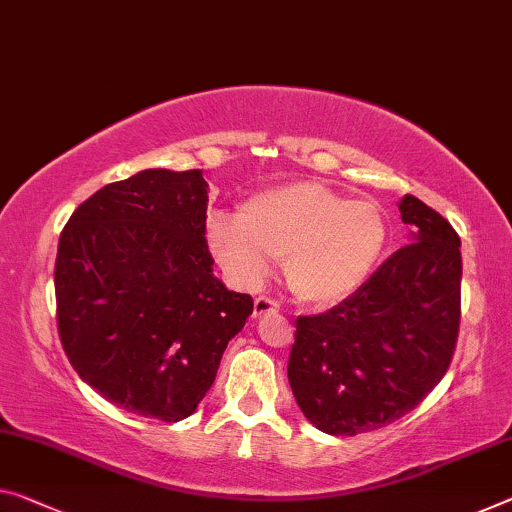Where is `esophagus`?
I'll use <instances>...</instances> for the list:
<instances>
[{
	"label": "esophagus",
	"mask_w": 512,
	"mask_h": 512,
	"mask_svg": "<svg viewBox=\"0 0 512 512\" xmlns=\"http://www.w3.org/2000/svg\"><path fill=\"white\" fill-rule=\"evenodd\" d=\"M279 311V304L270 300V297H256L254 302V318H261L265 316V313H274Z\"/></svg>",
	"instance_id": "obj_1"
}]
</instances>
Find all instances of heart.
Wrapping results in <instances>:
<instances>
[{
	"instance_id": "obj_1",
	"label": "heart",
	"mask_w": 512,
	"mask_h": 512,
	"mask_svg": "<svg viewBox=\"0 0 512 512\" xmlns=\"http://www.w3.org/2000/svg\"><path fill=\"white\" fill-rule=\"evenodd\" d=\"M387 242L382 210L371 201H343L327 187L295 183L242 203L238 219L210 217L208 247L242 288H256L270 258L297 300L343 302L368 279Z\"/></svg>"
}]
</instances>
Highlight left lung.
I'll return each mask as SVG.
<instances>
[{
	"label": "left lung",
	"instance_id": "obj_1",
	"mask_svg": "<svg viewBox=\"0 0 512 512\" xmlns=\"http://www.w3.org/2000/svg\"><path fill=\"white\" fill-rule=\"evenodd\" d=\"M414 226L355 295L300 316L288 359L293 396L318 430L359 435L412 412L451 364L460 329V238L412 194L398 203Z\"/></svg>",
	"mask_w": 512,
	"mask_h": 512
}]
</instances>
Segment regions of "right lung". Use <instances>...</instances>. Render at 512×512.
Listing matches in <instances>:
<instances>
[{
    "instance_id": "obj_1",
    "label": "right lung",
    "mask_w": 512,
    "mask_h": 512,
    "mask_svg": "<svg viewBox=\"0 0 512 512\" xmlns=\"http://www.w3.org/2000/svg\"><path fill=\"white\" fill-rule=\"evenodd\" d=\"M206 210L199 169H146L89 196L61 231V345L77 375L121 410L187 419L254 311L249 295L212 274Z\"/></svg>"
}]
</instances>
